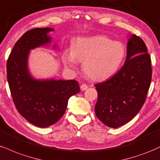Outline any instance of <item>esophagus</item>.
Masks as SVG:
<instances>
[{
    "label": "esophagus",
    "instance_id": "esophagus-1",
    "mask_svg": "<svg viewBox=\"0 0 160 160\" xmlns=\"http://www.w3.org/2000/svg\"><path fill=\"white\" fill-rule=\"evenodd\" d=\"M88 86L86 84H82V85L80 86V88L82 91H85V90L88 89Z\"/></svg>",
    "mask_w": 160,
    "mask_h": 160
}]
</instances>
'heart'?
<instances>
[{
  "instance_id": "heart-1",
  "label": "heart",
  "mask_w": 160,
  "mask_h": 160,
  "mask_svg": "<svg viewBox=\"0 0 160 160\" xmlns=\"http://www.w3.org/2000/svg\"><path fill=\"white\" fill-rule=\"evenodd\" d=\"M125 56L123 42L98 35L77 39L72 50L65 52L63 62L71 68L75 67L76 61L82 62V69L88 78L102 81L117 72Z\"/></svg>"
}]
</instances>
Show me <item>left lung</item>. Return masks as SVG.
Returning a JSON list of instances; mask_svg holds the SVG:
<instances>
[{
  "label": "left lung",
  "instance_id": "obj_1",
  "mask_svg": "<svg viewBox=\"0 0 160 160\" xmlns=\"http://www.w3.org/2000/svg\"><path fill=\"white\" fill-rule=\"evenodd\" d=\"M151 78V59L145 43L133 34L123 67L109 79L95 84V113L99 121L112 128L130 121L145 102Z\"/></svg>",
  "mask_w": 160,
  "mask_h": 160
}]
</instances>
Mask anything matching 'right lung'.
<instances>
[{
    "mask_svg": "<svg viewBox=\"0 0 160 160\" xmlns=\"http://www.w3.org/2000/svg\"><path fill=\"white\" fill-rule=\"evenodd\" d=\"M49 28L26 32L16 42L7 63L9 90L21 115L37 127H49L63 115L71 96L80 92L76 80H35L28 69L29 51L51 42Z\"/></svg>",
    "mask_w": 160,
    "mask_h": 160,
    "instance_id": "obj_1",
    "label": "right lung"
}]
</instances>
